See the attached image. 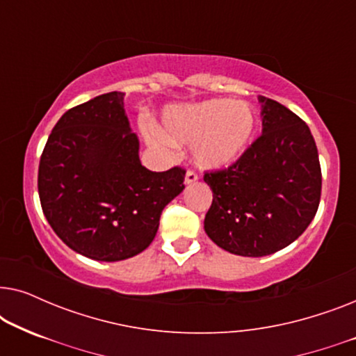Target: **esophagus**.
I'll return each instance as SVG.
<instances>
[{
  "label": "esophagus",
  "mask_w": 356,
  "mask_h": 356,
  "mask_svg": "<svg viewBox=\"0 0 356 356\" xmlns=\"http://www.w3.org/2000/svg\"><path fill=\"white\" fill-rule=\"evenodd\" d=\"M197 179H199L197 173L194 172V170H188L186 177H184V183H186V184H193V183H196Z\"/></svg>",
  "instance_id": "34e87169"
}]
</instances>
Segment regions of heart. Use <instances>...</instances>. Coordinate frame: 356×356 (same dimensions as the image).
I'll return each instance as SVG.
<instances>
[{
    "instance_id": "obj_1",
    "label": "heart",
    "mask_w": 356,
    "mask_h": 356,
    "mask_svg": "<svg viewBox=\"0 0 356 356\" xmlns=\"http://www.w3.org/2000/svg\"><path fill=\"white\" fill-rule=\"evenodd\" d=\"M163 134L150 133L159 145L194 144V157L204 167L220 168L235 162L256 131V113L245 102L213 99L191 106H175L163 115Z\"/></svg>"
}]
</instances>
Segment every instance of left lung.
Returning a JSON list of instances; mask_svg holds the SVG:
<instances>
[{"label": "left lung", "instance_id": "left-lung-1", "mask_svg": "<svg viewBox=\"0 0 356 356\" xmlns=\"http://www.w3.org/2000/svg\"><path fill=\"white\" fill-rule=\"evenodd\" d=\"M262 134L228 168L204 173L212 206L207 236L232 254L261 257L284 250L318 212L321 165L308 124L259 95Z\"/></svg>", "mask_w": 356, "mask_h": 356}]
</instances>
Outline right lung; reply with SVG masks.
Returning <instances> with one entry per match:
<instances>
[{
  "label": "right lung",
  "instance_id": "obj_1",
  "mask_svg": "<svg viewBox=\"0 0 356 356\" xmlns=\"http://www.w3.org/2000/svg\"><path fill=\"white\" fill-rule=\"evenodd\" d=\"M123 100V92H108L67 110L38 165V196L53 232L71 250L105 262L128 259L152 243L186 173L143 167Z\"/></svg>",
  "mask_w": 356,
  "mask_h": 356
}]
</instances>
